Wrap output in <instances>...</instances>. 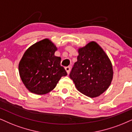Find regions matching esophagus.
Here are the masks:
<instances>
[{
    "instance_id": "obj_1",
    "label": "esophagus",
    "mask_w": 132,
    "mask_h": 132,
    "mask_svg": "<svg viewBox=\"0 0 132 132\" xmlns=\"http://www.w3.org/2000/svg\"><path fill=\"white\" fill-rule=\"evenodd\" d=\"M65 70H66L67 72V73L69 74L70 71V66L66 67H65Z\"/></svg>"
}]
</instances>
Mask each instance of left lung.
Segmentation results:
<instances>
[{
	"mask_svg": "<svg viewBox=\"0 0 132 132\" xmlns=\"http://www.w3.org/2000/svg\"><path fill=\"white\" fill-rule=\"evenodd\" d=\"M78 52L70 78L81 93L92 98L98 97L111 84L113 76L111 62L94 42L79 49Z\"/></svg>",
	"mask_w": 132,
	"mask_h": 132,
	"instance_id": "left-lung-1",
	"label": "left lung"
}]
</instances>
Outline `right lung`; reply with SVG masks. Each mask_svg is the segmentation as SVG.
<instances>
[{
  "instance_id": "1",
  "label": "right lung",
  "mask_w": 132,
  "mask_h": 132,
  "mask_svg": "<svg viewBox=\"0 0 132 132\" xmlns=\"http://www.w3.org/2000/svg\"><path fill=\"white\" fill-rule=\"evenodd\" d=\"M57 48L48 39H44L30 46L19 63L20 77L32 93L42 95L56 87L62 76L67 75L61 65V58L54 56Z\"/></svg>"
}]
</instances>
